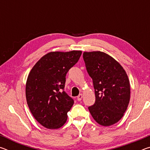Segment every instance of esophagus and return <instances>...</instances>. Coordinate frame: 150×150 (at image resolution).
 I'll return each instance as SVG.
<instances>
[{
  "label": "esophagus",
  "mask_w": 150,
  "mask_h": 150,
  "mask_svg": "<svg viewBox=\"0 0 150 150\" xmlns=\"http://www.w3.org/2000/svg\"><path fill=\"white\" fill-rule=\"evenodd\" d=\"M82 98H83V95H82V94H80V95H79L77 96V100L81 101V99H82Z\"/></svg>",
  "instance_id": "obj_1"
}]
</instances>
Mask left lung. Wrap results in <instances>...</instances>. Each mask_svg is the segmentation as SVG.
Returning <instances> with one entry per match:
<instances>
[{
    "label": "left lung",
    "instance_id": "left-lung-1",
    "mask_svg": "<svg viewBox=\"0 0 150 150\" xmlns=\"http://www.w3.org/2000/svg\"><path fill=\"white\" fill-rule=\"evenodd\" d=\"M83 57L95 88V103L88 108L91 115L100 125H112L128 108L130 98L128 75L120 63L105 53L84 52Z\"/></svg>",
    "mask_w": 150,
    "mask_h": 150
}]
</instances>
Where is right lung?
<instances>
[{
	"instance_id": "right-lung-1",
	"label": "right lung",
	"mask_w": 150,
	"mask_h": 150,
	"mask_svg": "<svg viewBox=\"0 0 150 150\" xmlns=\"http://www.w3.org/2000/svg\"><path fill=\"white\" fill-rule=\"evenodd\" d=\"M81 54L75 50L50 52L30 71L26 85L27 104L33 116L45 128H59L67 121L74 100L64 91L65 77Z\"/></svg>"
}]
</instances>
